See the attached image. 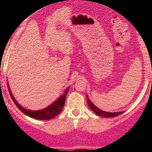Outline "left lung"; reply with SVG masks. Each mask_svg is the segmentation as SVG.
Wrapping results in <instances>:
<instances>
[{
    "mask_svg": "<svg viewBox=\"0 0 152 152\" xmlns=\"http://www.w3.org/2000/svg\"><path fill=\"white\" fill-rule=\"evenodd\" d=\"M87 100H88V103L89 107L91 108V110H93L95 113L97 115V116H103V117H114V116H117L120 114L123 113V112H117V113H108V112H105V111H103L100 109H98L94 104H93L92 102L89 100V98H88V95H87Z\"/></svg>",
    "mask_w": 152,
    "mask_h": 152,
    "instance_id": "1",
    "label": "left lung"
}]
</instances>
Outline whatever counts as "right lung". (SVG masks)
<instances>
[{
	"label": "right lung",
	"mask_w": 152,
	"mask_h": 152,
	"mask_svg": "<svg viewBox=\"0 0 152 152\" xmlns=\"http://www.w3.org/2000/svg\"><path fill=\"white\" fill-rule=\"evenodd\" d=\"M7 87L10 96H11L12 100L14 102L16 106H17L24 114H26V115H27V116H30V117L32 118H34V119H41V120H49V119H52V118H54L55 116H58V115L61 113V111L62 110L63 107H64V102H65V99H66V94H68V91H69V88H67V89L64 91V94L61 95L56 101H55L54 103H52L50 106H49V107H46V108L43 109V110H41L32 111L28 110H26V109H24L23 107H21V106L16 101L15 98L13 97L8 84Z\"/></svg>",
	"instance_id": "add662e5"
}]
</instances>
